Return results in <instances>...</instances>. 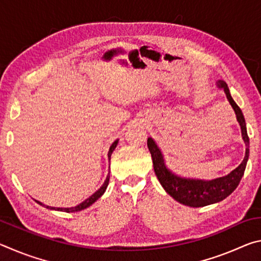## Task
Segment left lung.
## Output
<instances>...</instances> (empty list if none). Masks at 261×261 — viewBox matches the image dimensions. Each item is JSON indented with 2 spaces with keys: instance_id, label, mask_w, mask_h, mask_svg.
I'll use <instances>...</instances> for the list:
<instances>
[{
  "instance_id": "obj_1",
  "label": "left lung",
  "mask_w": 261,
  "mask_h": 261,
  "mask_svg": "<svg viewBox=\"0 0 261 261\" xmlns=\"http://www.w3.org/2000/svg\"><path fill=\"white\" fill-rule=\"evenodd\" d=\"M216 86L223 90L229 103H230L233 112L236 114L237 122L240 123L241 126L242 138L244 140L246 147L245 156L243 159L242 163L228 175L213 179H200L183 177V176L175 174L166 165L165 156H163L161 148L158 146L155 140L151 137L147 138V146L152 155L154 173H155L159 182L170 197H173L179 204L189 207H204L207 205L216 204V202L222 201L228 196H230L240 184L243 175H244L247 160H249L250 140L246 131L245 118L243 116L242 110L231 98L230 91H229L226 82L218 81Z\"/></svg>"
}]
</instances>
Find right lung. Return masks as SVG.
<instances>
[{
	"label": "right lung",
	"instance_id": "right-lung-1",
	"mask_svg": "<svg viewBox=\"0 0 261 261\" xmlns=\"http://www.w3.org/2000/svg\"><path fill=\"white\" fill-rule=\"evenodd\" d=\"M118 144V139H116L114 141V143L110 145L109 147V151H108V160L110 161V156H112V154L114 152V149L116 148ZM109 174L107 175V177H106V180L103 182V184L101 185L100 189L98 190V191H95L93 194H92L91 197H88L87 199L84 200L83 202H81V204L74 206V207H51V206H47V205H43L42 202H40L39 200H35L38 202L39 205H41L43 207H46V208L48 210H51V211H60V212H67V213H74V212H79V211H83L87 208V207H90L92 204H94V202L99 199V198L102 196V194L106 192V189H107L108 187V183H109Z\"/></svg>",
	"mask_w": 261,
	"mask_h": 261
}]
</instances>
